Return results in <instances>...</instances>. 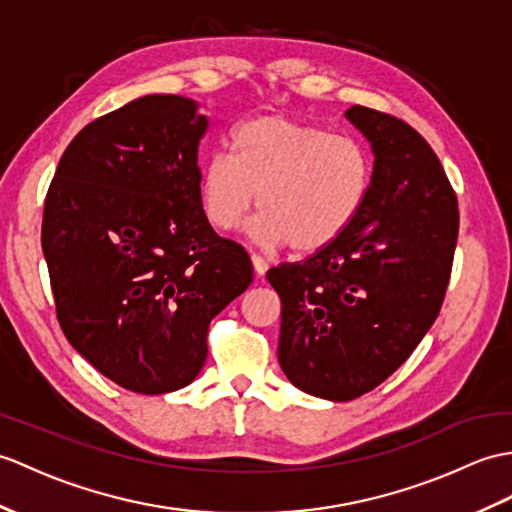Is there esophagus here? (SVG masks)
<instances>
[{"label":"esophagus","mask_w":512,"mask_h":512,"mask_svg":"<svg viewBox=\"0 0 512 512\" xmlns=\"http://www.w3.org/2000/svg\"><path fill=\"white\" fill-rule=\"evenodd\" d=\"M251 261H253V268H255V272H257V277L266 275V270H268V261H266L264 257H259V255H251Z\"/></svg>","instance_id":"1"}]
</instances>
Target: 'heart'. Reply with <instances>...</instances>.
Listing matches in <instances>:
<instances>
[{
	"mask_svg": "<svg viewBox=\"0 0 512 512\" xmlns=\"http://www.w3.org/2000/svg\"><path fill=\"white\" fill-rule=\"evenodd\" d=\"M371 178V154L358 139L288 115H259L233 130L231 154L202 161L198 196L220 231L240 227L257 202L261 213L248 227L255 242L314 253L358 218Z\"/></svg>",
	"mask_w": 512,
	"mask_h": 512,
	"instance_id": "b5f03b06",
	"label": "heart"
}]
</instances>
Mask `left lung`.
I'll return each instance as SVG.
<instances>
[{"label":"left lung","mask_w":512,"mask_h":512,"mask_svg":"<svg viewBox=\"0 0 512 512\" xmlns=\"http://www.w3.org/2000/svg\"><path fill=\"white\" fill-rule=\"evenodd\" d=\"M344 117L375 159L364 207L329 246L266 275L283 373L329 401L364 395L410 358L441 312L458 240L456 194L430 144L360 104Z\"/></svg>","instance_id":"8db88e82"}]
</instances>
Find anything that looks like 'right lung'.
<instances>
[{"mask_svg": "<svg viewBox=\"0 0 512 512\" xmlns=\"http://www.w3.org/2000/svg\"><path fill=\"white\" fill-rule=\"evenodd\" d=\"M209 117L183 95H144L87 124L45 198L41 244L65 338L141 395L192 384L213 316L253 281L198 196Z\"/></svg>", "mask_w": 512, "mask_h": 512, "instance_id": "add662e5", "label": "right lung"}]
</instances>
